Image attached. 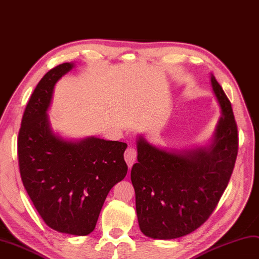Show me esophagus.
I'll list each match as a JSON object with an SVG mask.
<instances>
[{"label":"esophagus","instance_id":"1","mask_svg":"<svg viewBox=\"0 0 259 259\" xmlns=\"http://www.w3.org/2000/svg\"><path fill=\"white\" fill-rule=\"evenodd\" d=\"M124 160H125V163H127V165L129 166V168H131V166L134 165V163L137 160V150L135 148H132V147H130L127 150H125Z\"/></svg>","mask_w":259,"mask_h":259}]
</instances>
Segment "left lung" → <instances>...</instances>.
Segmentation results:
<instances>
[{
	"mask_svg": "<svg viewBox=\"0 0 259 259\" xmlns=\"http://www.w3.org/2000/svg\"><path fill=\"white\" fill-rule=\"evenodd\" d=\"M210 79L221 117L207 145L166 150L138 136L131 182L145 236L171 240L194 232L208 220L228 186L237 156V127L221 85L213 74Z\"/></svg>",
	"mask_w": 259,
	"mask_h": 259,
	"instance_id": "1",
	"label": "left lung"
}]
</instances>
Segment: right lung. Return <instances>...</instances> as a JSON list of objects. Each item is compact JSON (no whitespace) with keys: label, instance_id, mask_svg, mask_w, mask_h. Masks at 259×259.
<instances>
[{"label":"right lung","instance_id":"obj_1","mask_svg":"<svg viewBox=\"0 0 259 259\" xmlns=\"http://www.w3.org/2000/svg\"><path fill=\"white\" fill-rule=\"evenodd\" d=\"M74 66L58 65L38 83L24 111L17 151L23 185L45 223L83 236L94 231L106 197L127 175V143L68 140L52 130L48 109L55 85Z\"/></svg>","mask_w":259,"mask_h":259}]
</instances>
